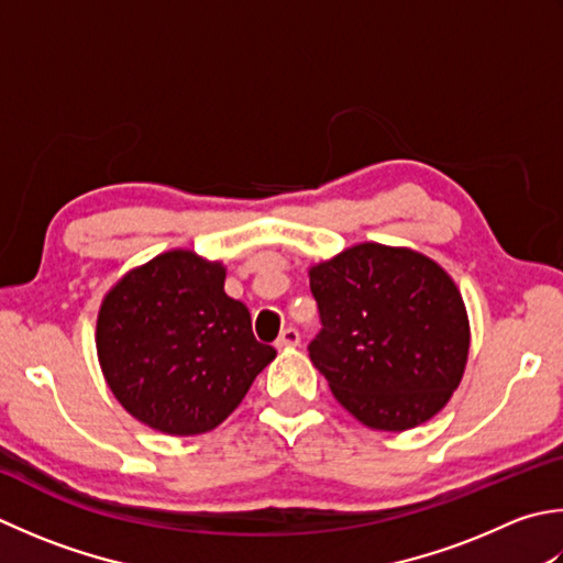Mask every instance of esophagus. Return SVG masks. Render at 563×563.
Returning a JSON list of instances; mask_svg holds the SVG:
<instances>
[{
    "mask_svg": "<svg viewBox=\"0 0 563 563\" xmlns=\"http://www.w3.org/2000/svg\"><path fill=\"white\" fill-rule=\"evenodd\" d=\"M297 344H300V332H297L295 327H285L280 336L275 339V346L278 349H288V346H297Z\"/></svg>",
    "mask_w": 563,
    "mask_h": 563,
    "instance_id": "34e87169",
    "label": "esophagus"
}]
</instances>
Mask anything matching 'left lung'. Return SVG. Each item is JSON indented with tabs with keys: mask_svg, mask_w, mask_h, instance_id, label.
<instances>
[{
	"mask_svg": "<svg viewBox=\"0 0 563 563\" xmlns=\"http://www.w3.org/2000/svg\"><path fill=\"white\" fill-rule=\"evenodd\" d=\"M322 329L310 358L371 429L427 422L459 388L468 317L454 280L410 249L358 244L310 268Z\"/></svg>",
	"mask_w": 563,
	"mask_h": 563,
	"instance_id": "left-lung-1",
	"label": "left lung"
}]
</instances>
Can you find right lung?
Here are the masks:
<instances>
[{"label": "right lung", "mask_w": 563, "mask_h": 563, "mask_svg": "<svg viewBox=\"0 0 563 563\" xmlns=\"http://www.w3.org/2000/svg\"><path fill=\"white\" fill-rule=\"evenodd\" d=\"M222 263L161 253L126 273L97 317V354L114 398L158 432L222 424L275 358L244 302L224 292Z\"/></svg>", "instance_id": "add662e5"}]
</instances>
